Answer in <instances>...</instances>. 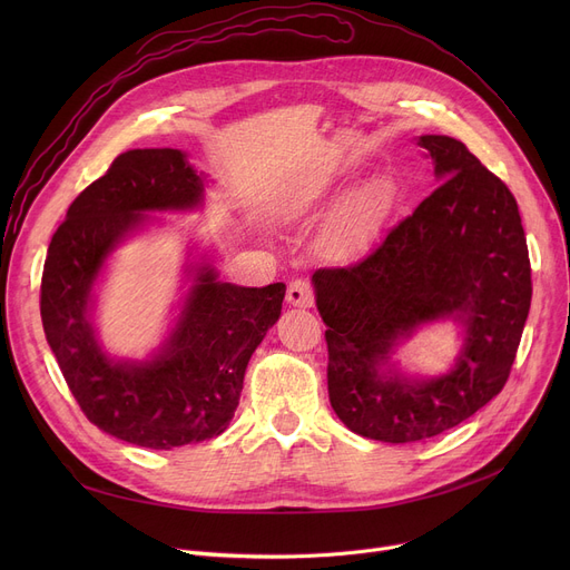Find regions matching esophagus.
I'll return each instance as SVG.
<instances>
[{
	"label": "esophagus",
	"instance_id": "34e87169",
	"mask_svg": "<svg viewBox=\"0 0 570 570\" xmlns=\"http://www.w3.org/2000/svg\"><path fill=\"white\" fill-rule=\"evenodd\" d=\"M286 301L288 305L293 307H312L314 305V291H312V284L305 282V279H293L288 284V291H286Z\"/></svg>",
	"mask_w": 570,
	"mask_h": 570
}]
</instances>
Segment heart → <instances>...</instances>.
Listing matches in <instances>:
<instances>
[{
	"instance_id": "obj_1",
	"label": "heart",
	"mask_w": 570,
	"mask_h": 570,
	"mask_svg": "<svg viewBox=\"0 0 570 570\" xmlns=\"http://www.w3.org/2000/svg\"><path fill=\"white\" fill-rule=\"evenodd\" d=\"M387 200H391V185L383 183V179H376V183H370L367 187L357 189L346 200L344 209L333 226V233H331L333 247L340 252H348V249H355L361 243H365L367 235L381 222Z\"/></svg>"
}]
</instances>
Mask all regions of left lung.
Segmentation results:
<instances>
[{
  "label": "left lung",
  "mask_w": 570,
  "mask_h": 570,
  "mask_svg": "<svg viewBox=\"0 0 570 570\" xmlns=\"http://www.w3.org/2000/svg\"><path fill=\"white\" fill-rule=\"evenodd\" d=\"M439 187L348 267L312 275L327 325V395L355 434L411 443L483 409L511 374L531 305L518 203L451 136H421ZM453 320L463 346L451 371L413 377L392 361L423 324Z\"/></svg>",
  "instance_id": "left-lung-1"
}]
</instances>
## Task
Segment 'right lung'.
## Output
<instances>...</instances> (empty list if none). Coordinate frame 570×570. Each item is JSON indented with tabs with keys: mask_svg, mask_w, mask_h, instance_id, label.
<instances>
[{
	"mask_svg": "<svg viewBox=\"0 0 570 570\" xmlns=\"http://www.w3.org/2000/svg\"><path fill=\"white\" fill-rule=\"evenodd\" d=\"M205 175L183 149H129L69 207L50 239L41 321L69 391L89 423L134 445L170 451L219 436L237 409L249 357L282 314L286 286L219 279L213 258L185 265L187 293L145 361L112 357L95 325L110 254L157 219L205 200Z\"/></svg>",
	"mask_w": 570,
	"mask_h": 570,
	"instance_id": "obj_1",
	"label": "right lung"
}]
</instances>
